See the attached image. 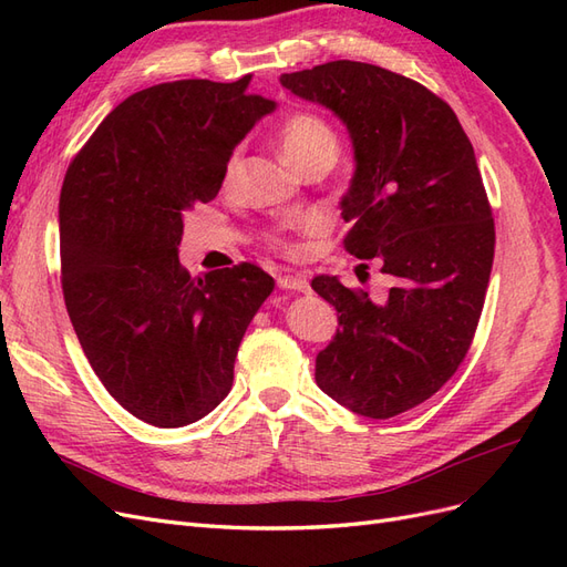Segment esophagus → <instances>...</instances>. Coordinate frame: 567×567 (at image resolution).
<instances>
[{
    "label": "esophagus",
    "mask_w": 567,
    "mask_h": 567,
    "mask_svg": "<svg viewBox=\"0 0 567 567\" xmlns=\"http://www.w3.org/2000/svg\"><path fill=\"white\" fill-rule=\"evenodd\" d=\"M279 288L284 290H298V293H307L310 290V281L302 274H286V277H279Z\"/></svg>",
    "instance_id": "esophagus-1"
}]
</instances>
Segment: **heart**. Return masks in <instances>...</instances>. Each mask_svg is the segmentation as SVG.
Here are the masks:
<instances>
[{
    "label": "heart",
    "instance_id": "heart-1",
    "mask_svg": "<svg viewBox=\"0 0 567 567\" xmlns=\"http://www.w3.org/2000/svg\"><path fill=\"white\" fill-rule=\"evenodd\" d=\"M281 151L286 161L302 173V169L312 163L336 161L338 134L323 117L312 113H296L290 115L281 127ZM234 167H236V156H231L227 165V177L234 175ZM271 244L274 248H279L284 252H296V246L279 234L271 236Z\"/></svg>",
    "mask_w": 567,
    "mask_h": 567
}]
</instances>
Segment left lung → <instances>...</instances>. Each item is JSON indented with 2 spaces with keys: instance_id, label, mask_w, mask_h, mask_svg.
I'll return each mask as SVG.
<instances>
[{
  "instance_id": "left-lung-1",
  "label": "left lung",
  "mask_w": 567,
  "mask_h": 567,
  "mask_svg": "<svg viewBox=\"0 0 567 567\" xmlns=\"http://www.w3.org/2000/svg\"><path fill=\"white\" fill-rule=\"evenodd\" d=\"M281 84L346 123L357 167L342 246L394 281L379 305L336 277L312 281L340 315L317 383L359 416H398L452 379L483 315L494 219L473 144L447 101L381 65L331 61Z\"/></svg>"
}]
</instances>
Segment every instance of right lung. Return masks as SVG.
Returning <instances> with one entry per match:
<instances>
[{"instance_id": "1", "label": "right lung", "mask_w": 567, "mask_h": 567, "mask_svg": "<svg viewBox=\"0 0 567 567\" xmlns=\"http://www.w3.org/2000/svg\"><path fill=\"white\" fill-rule=\"evenodd\" d=\"M248 84L177 80L127 96L63 179L68 317L99 381L158 427L227 398L238 346L274 290L257 265L192 277L177 257L184 215L217 196L236 144L277 106Z\"/></svg>"}]
</instances>
